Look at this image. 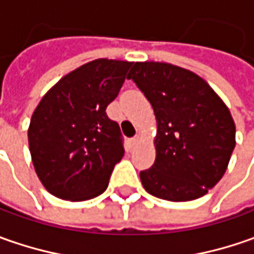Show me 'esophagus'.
Instances as JSON below:
<instances>
[{
    "label": "esophagus",
    "mask_w": 254,
    "mask_h": 254,
    "mask_svg": "<svg viewBox=\"0 0 254 254\" xmlns=\"http://www.w3.org/2000/svg\"><path fill=\"white\" fill-rule=\"evenodd\" d=\"M130 142H131L132 147H134V145H137V144L140 142V135H134L131 140H130Z\"/></svg>",
    "instance_id": "obj_1"
}]
</instances>
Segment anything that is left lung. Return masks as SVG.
Segmentation results:
<instances>
[{"label":"left lung","mask_w":254,"mask_h":254,"mask_svg":"<svg viewBox=\"0 0 254 254\" xmlns=\"http://www.w3.org/2000/svg\"><path fill=\"white\" fill-rule=\"evenodd\" d=\"M132 79L157 119L155 161L141 171L144 190L187 202L203 196L228 168L236 127L228 106L196 73L162 62H135Z\"/></svg>","instance_id":"1"}]
</instances>
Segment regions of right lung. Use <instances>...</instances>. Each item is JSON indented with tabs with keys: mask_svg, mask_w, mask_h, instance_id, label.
I'll use <instances>...</instances> for the list:
<instances>
[{
	"mask_svg": "<svg viewBox=\"0 0 254 254\" xmlns=\"http://www.w3.org/2000/svg\"><path fill=\"white\" fill-rule=\"evenodd\" d=\"M132 62L96 59L64 76L36 106L28 128L39 181L61 199L103 193L124 155L120 127L106 109L117 97Z\"/></svg>",
	"mask_w": 254,
	"mask_h": 254,
	"instance_id": "1",
	"label": "right lung"
}]
</instances>
